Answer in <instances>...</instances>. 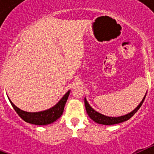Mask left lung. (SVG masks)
Wrapping results in <instances>:
<instances>
[{
    "label": "left lung",
    "instance_id": "8db88e82",
    "mask_svg": "<svg viewBox=\"0 0 154 154\" xmlns=\"http://www.w3.org/2000/svg\"><path fill=\"white\" fill-rule=\"evenodd\" d=\"M146 94L145 95V96L143 97V100L141 101V103L139 104L138 106L134 110H133L131 112L126 114L124 116H121L119 117H111V116H106L103 115V114L99 113V112H96V110L93 109L92 107L90 106V105L89 104V103L87 102L86 99L85 98V109H86V112L89 115V117L92 119L93 121H95L96 123H99V124L103 125H113V124H117V123H123L125 121L130 119V118L133 116L136 112L138 111V109L140 108V106H142L145 97H146Z\"/></svg>",
    "mask_w": 154,
    "mask_h": 154
}]
</instances>
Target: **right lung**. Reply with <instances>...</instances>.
<instances>
[{
    "label": "right lung",
    "instance_id": "right-lung-1",
    "mask_svg": "<svg viewBox=\"0 0 154 154\" xmlns=\"http://www.w3.org/2000/svg\"><path fill=\"white\" fill-rule=\"evenodd\" d=\"M69 93H70V90L68 91L65 94V96L60 99V101L58 102L55 106L51 107L49 109L37 112H29L23 111V110L17 108L15 105L11 101L9 98H8V99H9L11 106H13L14 109L15 110L16 112L18 114L19 116L23 120L27 122V123H31V124L42 126V125H48L50 124V123H52L53 122L56 121L62 115L64 111V107H65V103L67 102Z\"/></svg>",
    "mask_w": 154,
    "mask_h": 154
}]
</instances>
